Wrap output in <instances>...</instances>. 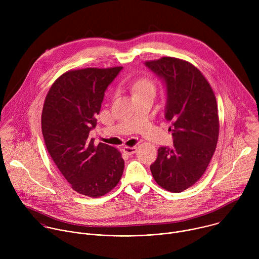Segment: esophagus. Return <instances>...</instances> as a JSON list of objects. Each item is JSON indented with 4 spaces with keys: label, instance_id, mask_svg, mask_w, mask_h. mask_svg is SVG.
I'll return each mask as SVG.
<instances>
[{
    "label": "esophagus",
    "instance_id": "34e87169",
    "mask_svg": "<svg viewBox=\"0 0 259 259\" xmlns=\"http://www.w3.org/2000/svg\"><path fill=\"white\" fill-rule=\"evenodd\" d=\"M136 146H125L124 147V153H126L127 155H133L136 153Z\"/></svg>",
    "mask_w": 259,
    "mask_h": 259
}]
</instances>
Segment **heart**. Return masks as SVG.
Returning a JSON list of instances; mask_svg holds the SVG:
<instances>
[{"mask_svg": "<svg viewBox=\"0 0 259 259\" xmlns=\"http://www.w3.org/2000/svg\"><path fill=\"white\" fill-rule=\"evenodd\" d=\"M129 87H130V89H131V91L134 95L144 93V92H150V91L155 92V86L152 83V81H150L149 79L138 80L137 82L131 84Z\"/></svg>", "mask_w": 259, "mask_h": 259, "instance_id": "1", "label": "heart"}]
</instances>
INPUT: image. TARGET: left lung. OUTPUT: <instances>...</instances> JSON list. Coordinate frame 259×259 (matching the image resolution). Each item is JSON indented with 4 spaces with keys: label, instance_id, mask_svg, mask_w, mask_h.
I'll return each instance as SVG.
<instances>
[{
    "label": "left lung",
    "instance_id": "left-lung-1",
    "mask_svg": "<svg viewBox=\"0 0 259 259\" xmlns=\"http://www.w3.org/2000/svg\"><path fill=\"white\" fill-rule=\"evenodd\" d=\"M145 65L166 88L165 119L171 122L174 143L172 149L160 147L150 168L161 188L180 193L201 178L215 152L219 133L216 98L202 72L186 60L162 57Z\"/></svg>",
    "mask_w": 259,
    "mask_h": 259
}]
</instances>
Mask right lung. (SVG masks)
<instances>
[{
	"instance_id": "obj_1",
	"label": "right lung",
	"mask_w": 259,
	"mask_h": 259,
	"mask_svg": "<svg viewBox=\"0 0 259 259\" xmlns=\"http://www.w3.org/2000/svg\"><path fill=\"white\" fill-rule=\"evenodd\" d=\"M122 68L66 71L54 82L43 106L47 151L71 189L91 198L112 191L124 171V160L117 149L101 142L95 145L89 138L104 92Z\"/></svg>"
}]
</instances>
